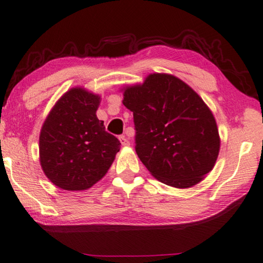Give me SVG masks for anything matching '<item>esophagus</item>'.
Instances as JSON below:
<instances>
[{
  "instance_id": "1",
  "label": "esophagus",
  "mask_w": 263,
  "mask_h": 263,
  "mask_svg": "<svg viewBox=\"0 0 263 263\" xmlns=\"http://www.w3.org/2000/svg\"><path fill=\"white\" fill-rule=\"evenodd\" d=\"M120 142H121V144L123 146H128L129 144H130V142H129V140L126 136H120Z\"/></svg>"
}]
</instances>
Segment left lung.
<instances>
[{"mask_svg": "<svg viewBox=\"0 0 263 263\" xmlns=\"http://www.w3.org/2000/svg\"><path fill=\"white\" fill-rule=\"evenodd\" d=\"M122 104L134 115L136 154L151 176L176 188L197 185L214 168L220 137L203 99L171 73L127 85Z\"/></svg>", "mask_w": 263, "mask_h": 263, "instance_id": "8db88e82", "label": "left lung"}]
</instances>
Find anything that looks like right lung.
Segmentation results:
<instances>
[{
  "label": "right lung",
  "instance_id": "add662e5",
  "mask_svg": "<svg viewBox=\"0 0 263 263\" xmlns=\"http://www.w3.org/2000/svg\"><path fill=\"white\" fill-rule=\"evenodd\" d=\"M100 96L71 87L61 96L43 123L39 160L45 176L64 191L89 190L104 178L120 141L97 118Z\"/></svg>",
  "mask_w": 263,
  "mask_h": 263
}]
</instances>
